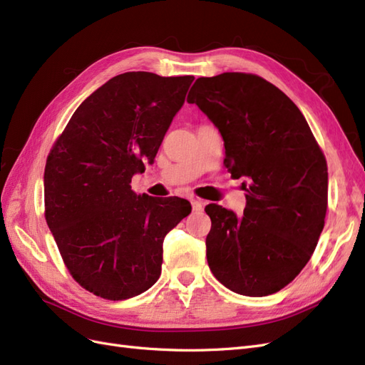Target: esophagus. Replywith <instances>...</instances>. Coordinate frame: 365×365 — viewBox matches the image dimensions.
I'll list each match as a JSON object with an SVG mask.
<instances>
[{"label":"esophagus","mask_w":365,"mask_h":365,"mask_svg":"<svg viewBox=\"0 0 365 365\" xmlns=\"http://www.w3.org/2000/svg\"><path fill=\"white\" fill-rule=\"evenodd\" d=\"M192 202V208H193V212H196V213H200V212H202V202L201 201H197V200H192L190 201Z\"/></svg>","instance_id":"1"}]
</instances>
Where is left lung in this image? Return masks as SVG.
Instances as JSON below:
<instances>
[{"mask_svg": "<svg viewBox=\"0 0 365 365\" xmlns=\"http://www.w3.org/2000/svg\"><path fill=\"white\" fill-rule=\"evenodd\" d=\"M196 103L224 138L225 168L247 176L244 216L205 207L215 277L240 295L264 297L289 284L312 257L327 212V163L300 109L263 77H200Z\"/></svg>", "mask_w": 365, "mask_h": 365, "instance_id": "8db88e82", "label": "left lung"}]
</instances>
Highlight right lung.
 I'll return each mask as SVG.
<instances>
[{
	"label": "right lung",
	"mask_w": 365,
	"mask_h": 365,
	"mask_svg": "<svg viewBox=\"0 0 365 365\" xmlns=\"http://www.w3.org/2000/svg\"><path fill=\"white\" fill-rule=\"evenodd\" d=\"M193 76L118 74L76 109L43 173L48 228L82 288L126 300L160 279L163 240L190 215L181 197L137 196L134 173L155 158Z\"/></svg>",
	"instance_id": "obj_1"
}]
</instances>
